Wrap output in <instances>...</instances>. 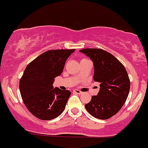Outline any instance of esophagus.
<instances>
[{
    "label": "esophagus",
    "mask_w": 148,
    "mask_h": 148,
    "mask_svg": "<svg viewBox=\"0 0 148 148\" xmlns=\"http://www.w3.org/2000/svg\"><path fill=\"white\" fill-rule=\"evenodd\" d=\"M74 92L76 93V94H78V95L82 94V92H81L80 90H74Z\"/></svg>",
    "instance_id": "1"
}]
</instances>
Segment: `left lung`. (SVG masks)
Listing matches in <instances>:
<instances>
[{
    "label": "left lung",
    "instance_id": "left-lung-1",
    "mask_svg": "<svg viewBox=\"0 0 148 148\" xmlns=\"http://www.w3.org/2000/svg\"><path fill=\"white\" fill-rule=\"evenodd\" d=\"M92 61L95 82H100V91L84 105L86 110L99 119H108L120 110L127 100L130 89L128 74L123 64L104 50H80Z\"/></svg>",
    "mask_w": 148,
    "mask_h": 148
}]
</instances>
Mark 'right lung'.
I'll list each match as a JSON object with an SVG mask.
<instances>
[{
	"label": "right lung",
	"instance_id": "right-lung-1",
	"mask_svg": "<svg viewBox=\"0 0 148 148\" xmlns=\"http://www.w3.org/2000/svg\"><path fill=\"white\" fill-rule=\"evenodd\" d=\"M72 50H51L43 53L27 65L19 82L23 102L30 113L41 120H51L64 110L69 90L54 88L56 77L63 72Z\"/></svg>",
	"mask_w": 148,
	"mask_h": 148
}]
</instances>
